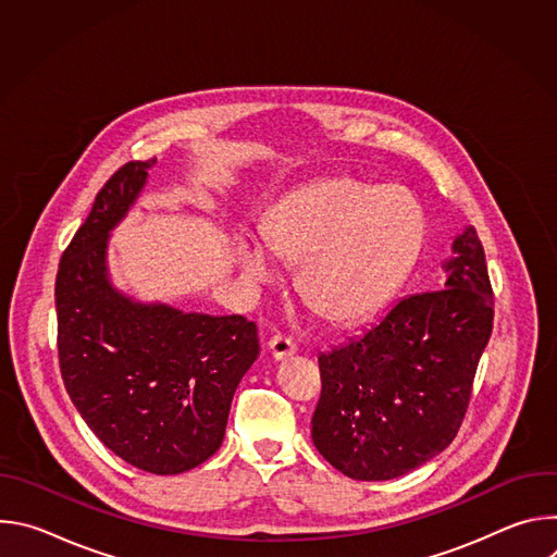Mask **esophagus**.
Segmentation results:
<instances>
[{"mask_svg": "<svg viewBox=\"0 0 557 557\" xmlns=\"http://www.w3.org/2000/svg\"><path fill=\"white\" fill-rule=\"evenodd\" d=\"M295 352H297V346H295L288 337H284V335L271 337V342H269V355H271L275 361H282V359H286V357H290V355H295Z\"/></svg>", "mask_w": 557, "mask_h": 557, "instance_id": "obj_1", "label": "esophagus"}]
</instances>
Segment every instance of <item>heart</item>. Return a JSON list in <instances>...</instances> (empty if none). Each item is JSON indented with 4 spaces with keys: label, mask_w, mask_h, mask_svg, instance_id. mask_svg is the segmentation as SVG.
Listing matches in <instances>:
<instances>
[{
    "label": "heart",
    "mask_w": 557,
    "mask_h": 557,
    "mask_svg": "<svg viewBox=\"0 0 557 557\" xmlns=\"http://www.w3.org/2000/svg\"><path fill=\"white\" fill-rule=\"evenodd\" d=\"M425 231V209L410 189L333 178L286 196L267 222V240L277 258L299 262L297 290L308 308L350 324L404 280ZM235 262L253 280L273 275L271 253L253 240L237 243Z\"/></svg>",
    "instance_id": "1"
}]
</instances>
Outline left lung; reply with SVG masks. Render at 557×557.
I'll return each mask as SVG.
<instances>
[{"label":"left lung","instance_id":"obj_1","mask_svg":"<svg viewBox=\"0 0 557 557\" xmlns=\"http://www.w3.org/2000/svg\"><path fill=\"white\" fill-rule=\"evenodd\" d=\"M445 288L396 301L359 337L320 355L312 443L355 481H389L458 434L492 337L494 290L473 226L451 245Z\"/></svg>","mask_w":557,"mask_h":557}]
</instances>
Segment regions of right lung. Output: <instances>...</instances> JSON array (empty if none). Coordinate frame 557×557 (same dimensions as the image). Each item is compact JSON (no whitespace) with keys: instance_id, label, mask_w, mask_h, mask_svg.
I'll use <instances>...</instances> for the list:
<instances>
[{"instance_id":"right-lung-1","label":"right lung","mask_w":557,"mask_h":557,"mask_svg":"<svg viewBox=\"0 0 557 557\" xmlns=\"http://www.w3.org/2000/svg\"><path fill=\"white\" fill-rule=\"evenodd\" d=\"M149 161L119 168L61 256L54 304L65 389L97 438L158 475L198 467L224 438L237 383L260 355L243 314L140 304L108 275V237L147 181Z\"/></svg>"}]
</instances>
